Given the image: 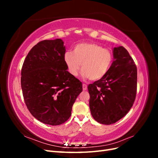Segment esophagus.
Listing matches in <instances>:
<instances>
[{
	"label": "esophagus",
	"instance_id": "1",
	"mask_svg": "<svg viewBox=\"0 0 158 158\" xmlns=\"http://www.w3.org/2000/svg\"><path fill=\"white\" fill-rule=\"evenodd\" d=\"M82 87H83V90H84V91L87 90V85H86V84H82Z\"/></svg>",
	"mask_w": 158,
	"mask_h": 158
}]
</instances>
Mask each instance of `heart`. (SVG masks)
I'll return each instance as SVG.
<instances>
[{"mask_svg":"<svg viewBox=\"0 0 158 158\" xmlns=\"http://www.w3.org/2000/svg\"><path fill=\"white\" fill-rule=\"evenodd\" d=\"M64 60L73 76H78L81 65L83 77L98 80L109 72L113 56L109 50L95 43H82L75 46L73 52H66Z\"/></svg>","mask_w":158,"mask_h":158,"instance_id":"heart-1","label":"heart"}]
</instances>
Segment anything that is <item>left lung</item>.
Here are the masks:
<instances>
[{"instance_id": "8db88e82", "label": "left lung", "mask_w": 158, "mask_h": 158, "mask_svg": "<svg viewBox=\"0 0 158 158\" xmlns=\"http://www.w3.org/2000/svg\"><path fill=\"white\" fill-rule=\"evenodd\" d=\"M113 62L103 78L88 85L93 118L103 125L120 120L133 106L137 89V69L127 50L114 47Z\"/></svg>"}]
</instances>
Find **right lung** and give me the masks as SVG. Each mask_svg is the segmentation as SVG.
<instances>
[{"instance_id": "add662e5", "label": "right lung", "mask_w": 158, "mask_h": 158, "mask_svg": "<svg viewBox=\"0 0 158 158\" xmlns=\"http://www.w3.org/2000/svg\"><path fill=\"white\" fill-rule=\"evenodd\" d=\"M60 39L44 40L32 47L23 62L21 86L26 106L43 123L59 125L68 120L82 92V84L67 71Z\"/></svg>"}]
</instances>
